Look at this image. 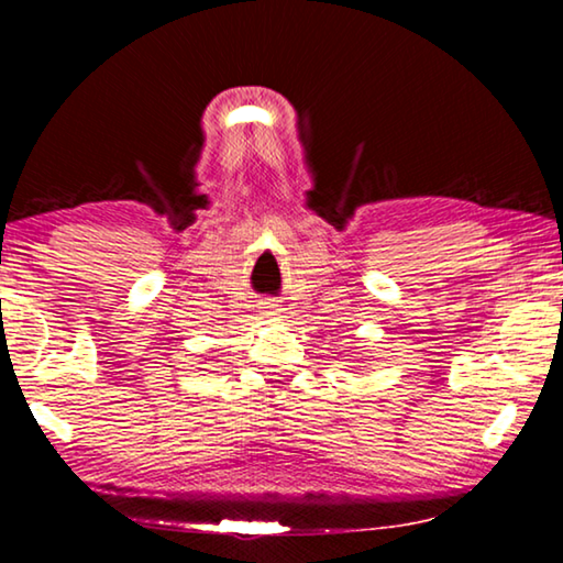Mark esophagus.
<instances>
[{
	"mask_svg": "<svg viewBox=\"0 0 563 563\" xmlns=\"http://www.w3.org/2000/svg\"><path fill=\"white\" fill-rule=\"evenodd\" d=\"M276 312H279V307H276V305H268V314H276Z\"/></svg>",
	"mask_w": 563,
	"mask_h": 563,
	"instance_id": "1",
	"label": "esophagus"
}]
</instances>
